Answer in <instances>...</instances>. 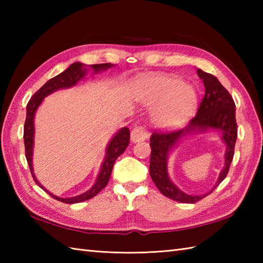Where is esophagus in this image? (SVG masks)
<instances>
[{
    "mask_svg": "<svg viewBox=\"0 0 263 263\" xmlns=\"http://www.w3.org/2000/svg\"><path fill=\"white\" fill-rule=\"evenodd\" d=\"M149 138V133L146 128L142 126H135L131 131V141L132 142H141L147 140Z\"/></svg>",
    "mask_w": 263,
    "mask_h": 263,
    "instance_id": "34e87169",
    "label": "esophagus"
}]
</instances>
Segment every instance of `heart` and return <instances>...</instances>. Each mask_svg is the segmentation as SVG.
<instances>
[{"instance_id": "obj_1", "label": "heart", "mask_w": 263, "mask_h": 263, "mask_svg": "<svg viewBox=\"0 0 263 263\" xmlns=\"http://www.w3.org/2000/svg\"><path fill=\"white\" fill-rule=\"evenodd\" d=\"M135 97L150 110L152 123L163 130L182 126L191 119L198 105V92L190 83L170 74L144 78L135 89Z\"/></svg>"}]
</instances>
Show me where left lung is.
<instances>
[{
    "mask_svg": "<svg viewBox=\"0 0 263 263\" xmlns=\"http://www.w3.org/2000/svg\"><path fill=\"white\" fill-rule=\"evenodd\" d=\"M197 72L205 88L204 97L199 106L197 115L181 130L170 133L154 132L150 137V148H152L149 166L150 176L155 185L165 197L183 203L198 202L199 200L203 199L214 191L225 180L230 171L237 139L235 103L230 92L222 87L215 76L206 73L201 69H198ZM209 129L219 130L222 141L227 146L224 168L221 171L215 186L209 193L200 196L187 195L178 189L170 180L168 174V157L184 137L194 133H203Z\"/></svg>",
    "mask_w": 263,
    "mask_h": 263,
    "instance_id": "obj_1",
    "label": "left lung"
}]
</instances>
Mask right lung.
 I'll return each instance as SVG.
<instances>
[{"instance_id":"add662e5","label":"right lung","mask_w":263,"mask_h":263,"mask_svg":"<svg viewBox=\"0 0 263 263\" xmlns=\"http://www.w3.org/2000/svg\"><path fill=\"white\" fill-rule=\"evenodd\" d=\"M111 66H114V64L103 63V64L86 65L80 62H76L73 64H71L68 69L62 72V73H60L57 77L52 78V79H49L37 92L33 93V96L30 98V100L27 104V116H26V122L24 126V141H25L26 158L28 161V165H29L31 175L37 185L41 189H43L44 191H46L54 199L61 201V202L70 203V204L82 202V201L93 198L95 195H97L106 185H107L115 160L117 159V157H120V156L124 153V150L128 146V143H130V131H128L127 127H122L115 133L114 137L110 139L107 147H106L105 157L102 165H100V170L97 175L96 182H95L93 185L89 189L88 191L83 192L79 195H76V197L60 198L44 187L42 184L38 182V180L35 176V173H33L32 154H33V142H35V140H33V138H35V124H33L35 114L39 106H41V104L43 103L44 98L48 96V95L60 90V89L74 87L78 82L81 81L83 78L87 76L89 69H91L93 73L96 74L98 72L106 71L107 69L111 68Z\"/></svg>"}]
</instances>
